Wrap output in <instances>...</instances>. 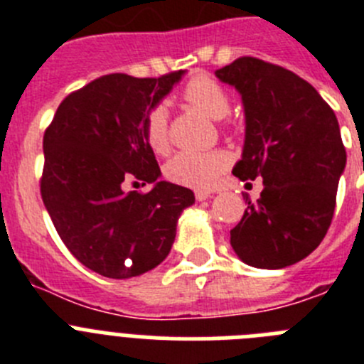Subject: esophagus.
<instances>
[{
  "label": "esophagus",
  "mask_w": 364,
  "mask_h": 364,
  "mask_svg": "<svg viewBox=\"0 0 364 364\" xmlns=\"http://www.w3.org/2000/svg\"><path fill=\"white\" fill-rule=\"evenodd\" d=\"M210 197H211L210 191H204V189H197V191H195V198H197V200H205V198H210Z\"/></svg>",
  "instance_id": "1"
}]
</instances>
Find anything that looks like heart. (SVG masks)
Returning a JSON list of instances; mask_svg holds the SVG:
<instances>
[{
  "mask_svg": "<svg viewBox=\"0 0 364 364\" xmlns=\"http://www.w3.org/2000/svg\"><path fill=\"white\" fill-rule=\"evenodd\" d=\"M182 98L202 111L205 117L222 120L230 114L231 100L217 80L198 74L182 89ZM144 138L154 153H166L169 147L167 111L162 105L149 109L144 118ZM228 166V156L220 151H180L164 167L167 180L189 188L208 189L218 180Z\"/></svg>",
  "mask_w": 364,
  "mask_h": 364,
  "instance_id": "heart-1",
  "label": "heart"
}]
</instances>
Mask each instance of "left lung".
Listing matches in <instances>:
<instances>
[{
  "instance_id": "obj_1",
  "label": "left lung",
  "mask_w": 364,
  "mask_h": 364,
  "mask_svg": "<svg viewBox=\"0 0 364 364\" xmlns=\"http://www.w3.org/2000/svg\"><path fill=\"white\" fill-rule=\"evenodd\" d=\"M217 76L242 95L246 112L242 159L233 175L264 182L259 200L246 197L231 246L255 268L295 264L332 224L346 166L336 112L306 80L259 58H237Z\"/></svg>"
}]
</instances>
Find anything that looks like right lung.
I'll use <instances>...</instances> for the list:
<instances>
[{
	"label": "right lung",
	"mask_w": 364,
	"mask_h": 364,
	"mask_svg": "<svg viewBox=\"0 0 364 364\" xmlns=\"http://www.w3.org/2000/svg\"><path fill=\"white\" fill-rule=\"evenodd\" d=\"M105 74L65 96L45 129L40 191L60 239L92 272L129 279L171 252L191 189L156 180L160 167L144 138V118L182 78ZM154 183L147 193L124 181Z\"/></svg>",
	"instance_id": "right-lung-1"
}]
</instances>
